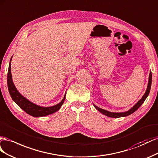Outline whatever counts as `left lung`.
Here are the masks:
<instances>
[{
	"label": "left lung",
	"mask_w": 158,
	"mask_h": 158,
	"mask_svg": "<svg viewBox=\"0 0 158 158\" xmlns=\"http://www.w3.org/2000/svg\"><path fill=\"white\" fill-rule=\"evenodd\" d=\"M152 72L150 71V75H149V80H148V87L146 89V91L145 93V94H143V97H142L141 99H139V101H138V102L135 105L132 109H130L129 110L127 111V112H111L109 111H107L106 110H104L102 109H101L98 106H97L96 105H94V106L95 107V109L97 110H98L99 112H101L102 114H105L109 117H111V118H120V117H124V116H127L130 114H132L133 112H134L136 110H137L140 106L143 104V102L145 101L146 98H147V97L148 96V94L150 93V89H151V85H152Z\"/></svg>",
	"instance_id": "8db88e82"
}]
</instances>
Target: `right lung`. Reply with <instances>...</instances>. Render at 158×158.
Wrapping results in <instances>:
<instances>
[{
	"instance_id": "obj_1",
	"label": "right lung",
	"mask_w": 158,
	"mask_h": 158,
	"mask_svg": "<svg viewBox=\"0 0 158 158\" xmlns=\"http://www.w3.org/2000/svg\"><path fill=\"white\" fill-rule=\"evenodd\" d=\"M11 60H12V57L10 60V63H9V66H8L7 83H8V91L10 94L12 100L14 101L22 110L25 111L27 114H28L34 117H40V116H44L49 114H52L59 110L65 101L66 93L65 94V96L64 98H63V100L59 103V104H57L55 106H49V107H43V106H38L37 105L34 104V103L31 102V101L28 100V99L22 96V94L18 91V90L15 86V84L13 83V81H12V74H11V67H10Z\"/></svg>"
}]
</instances>
